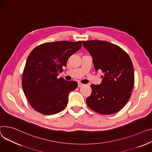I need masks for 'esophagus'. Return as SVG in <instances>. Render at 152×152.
Here are the masks:
<instances>
[{"label":"esophagus","instance_id":"34e87169","mask_svg":"<svg viewBox=\"0 0 152 152\" xmlns=\"http://www.w3.org/2000/svg\"><path fill=\"white\" fill-rule=\"evenodd\" d=\"M84 85V84H83V83H80V82L78 83V87H83Z\"/></svg>","mask_w":152,"mask_h":152}]
</instances>
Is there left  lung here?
<instances>
[{
	"label": "left lung",
	"instance_id": "obj_1",
	"mask_svg": "<svg viewBox=\"0 0 152 152\" xmlns=\"http://www.w3.org/2000/svg\"><path fill=\"white\" fill-rule=\"evenodd\" d=\"M93 58L96 70L104 73L99 85L92 84V94L87 98L88 107L103 115L118 112L131 95L134 74L129 55L118 46L101 40L83 41Z\"/></svg>",
	"mask_w": 152,
	"mask_h": 152
}]
</instances>
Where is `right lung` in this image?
<instances>
[{"mask_svg":"<svg viewBox=\"0 0 152 152\" xmlns=\"http://www.w3.org/2000/svg\"><path fill=\"white\" fill-rule=\"evenodd\" d=\"M82 46L81 41L48 42L35 48L27 57L22 77L23 92L34 110L53 115L66 106L68 95L77 83L57 77L68 58Z\"/></svg>","mask_w":152,"mask_h":152,"instance_id":"add662e5","label":"right lung"}]
</instances>
